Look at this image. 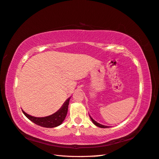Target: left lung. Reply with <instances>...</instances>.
<instances>
[{"mask_svg":"<svg viewBox=\"0 0 159 159\" xmlns=\"http://www.w3.org/2000/svg\"><path fill=\"white\" fill-rule=\"evenodd\" d=\"M89 116H90V115H89ZM90 119H91V120L93 121V123H94L95 125H96L97 126H98V127H100V128H108V127H109V126H105V125H101V124L98 123V122H97V121H95L90 116Z\"/></svg>","mask_w":159,"mask_h":159,"instance_id":"8db88e82","label":"left lung"}]
</instances>
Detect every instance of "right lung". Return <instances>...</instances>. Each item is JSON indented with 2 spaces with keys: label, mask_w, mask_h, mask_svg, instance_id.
<instances>
[{
  "label": "right lung",
  "mask_w": 159,
  "mask_h": 159,
  "mask_svg": "<svg viewBox=\"0 0 159 159\" xmlns=\"http://www.w3.org/2000/svg\"><path fill=\"white\" fill-rule=\"evenodd\" d=\"M70 98H69L66 100L61 108L57 112L48 116L34 117L27 114L23 110H22V111L30 120L34 122L36 125L46 128L57 127V126L61 125L65 119V117L67 115L68 107L69 105Z\"/></svg>",
  "instance_id": "add662e5"
}]
</instances>
